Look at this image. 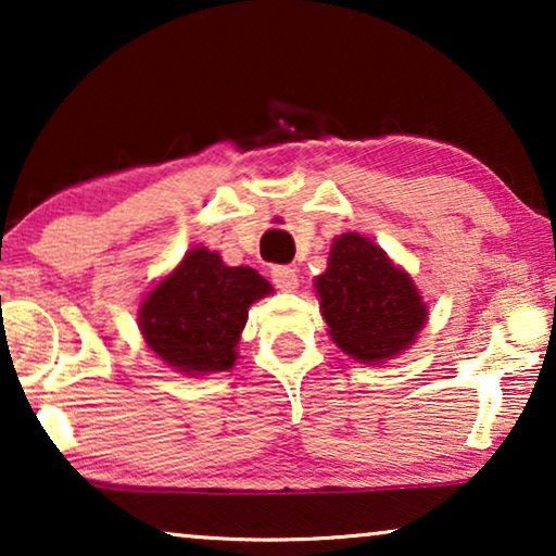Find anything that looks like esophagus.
Returning a JSON list of instances; mask_svg holds the SVG:
<instances>
[{"label":"esophagus","instance_id":"1","mask_svg":"<svg viewBox=\"0 0 556 556\" xmlns=\"http://www.w3.org/2000/svg\"><path fill=\"white\" fill-rule=\"evenodd\" d=\"M270 280L273 286L286 293H293L295 288H299V276H295L293 268H286V265H276V268L270 270Z\"/></svg>","mask_w":556,"mask_h":556}]
</instances>
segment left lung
I'll list each match as a JSON object with an SVG mask.
<instances>
[{"label": "left lung", "mask_w": 556, "mask_h": 556, "mask_svg": "<svg viewBox=\"0 0 556 556\" xmlns=\"http://www.w3.org/2000/svg\"><path fill=\"white\" fill-rule=\"evenodd\" d=\"M314 288L331 341L362 364L407 352L430 316L413 276L359 232L333 238Z\"/></svg>", "instance_id": "8db88e82"}]
</instances>
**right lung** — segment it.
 <instances>
[{
    "mask_svg": "<svg viewBox=\"0 0 556 556\" xmlns=\"http://www.w3.org/2000/svg\"><path fill=\"white\" fill-rule=\"evenodd\" d=\"M273 293L255 268L225 265L197 245L147 291L136 324L151 354L185 377L217 375L238 362L248 308Z\"/></svg>",
    "mask_w": 556,
    "mask_h": 556,
    "instance_id": "right-lung-1",
    "label": "right lung"
}]
</instances>
